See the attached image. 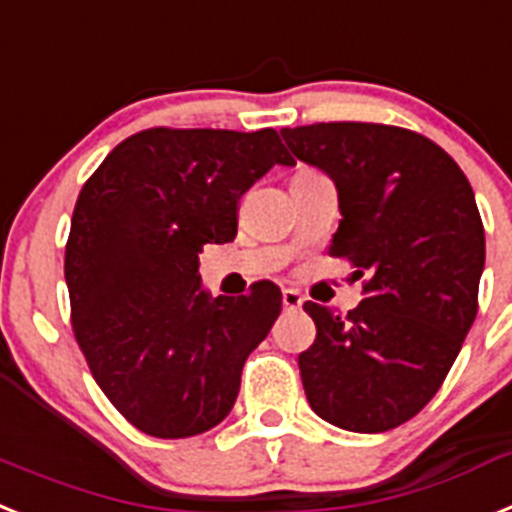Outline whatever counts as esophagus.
<instances>
[{
    "label": "esophagus",
    "mask_w": 512,
    "mask_h": 512,
    "mask_svg": "<svg viewBox=\"0 0 512 512\" xmlns=\"http://www.w3.org/2000/svg\"><path fill=\"white\" fill-rule=\"evenodd\" d=\"M303 295H300L298 290H282V305H285V310H298L303 308Z\"/></svg>",
    "instance_id": "1"
}]
</instances>
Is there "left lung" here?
I'll use <instances>...</instances> for the list:
<instances>
[{"mask_svg": "<svg viewBox=\"0 0 512 512\" xmlns=\"http://www.w3.org/2000/svg\"><path fill=\"white\" fill-rule=\"evenodd\" d=\"M323 170L342 222L329 253L365 274L347 316L305 303L316 342L300 352L310 409L352 432H386L443 386L476 318L484 227L464 170L417 131L334 121L282 129Z\"/></svg>", "mask_w": 512, "mask_h": 512, "instance_id": "1", "label": "left lung"}]
</instances>
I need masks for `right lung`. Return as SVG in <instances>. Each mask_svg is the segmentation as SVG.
Wrapping results in <instances>:
<instances>
[{"label":"right lung","mask_w":512,"mask_h":512,"mask_svg":"<svg viewBox=\"0 0 512 512\" xmlns=\"http://www.w3.org/2000/svg\"><path fill=\"white\" fill-rule=\"evenodd\" d=\"M274 165H295L274 129L157 126L82 186L64 256L72 329L95 383L152 438L220 425L282 310L274 282L212 298L199 277L202 246L235 238L240 196Z\"/></svg>","instance_id":"1"}]
</instances>
